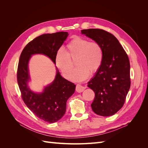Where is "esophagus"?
Here are the masks:
<instances>
[{"label": "esophagus", "instance_id": "obj_1", "mask_svg": "<svg viewBox=\"0 0 148 148\" xmlns=\"http://www.w3.org/2000/svg\"><path fill=\"white\" fill-rule=\"evenodd\" d=\"M85 88H86V87L83 86L81 84H77V86H76V91H77L78 92H82L84 90Z\"/></svg>", "mask_w": 148, "mask_h": 148}]
</instances>
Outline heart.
Segmentation results:
<instances>
[{"label": "heart", "mask_w": 148, "mask_h": 148, "mask_svg": "<svg viewBox=\"0 0 148 148\" xmlns=\"http://www.w3.org/2000/svg\"><path fill=\"white\" fill-rule=\"evenodd\" d=\"M104 52L101 44L96 41L89 42L87 39L76 37L66 46L65 52L58 51L56 55V64L64 77L76 82L86 79L89 75L96 73L101 68ZM76 60L78 66L71 74ZM71 75H70V74Z\"/></svg>", "instance_id": "1"}]
</instances>
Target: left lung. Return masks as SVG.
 Wrapping results in <instances>:
<instances>
[{"label":"left lung","instance_id":"left-lung-1","mask_svg":"<svg viewBox=\"0 0 148 148\" xmlns=\"http://www.w3.org/2000/svg\"><path fill=\"white\" fill-rule=\"evenodd\" d=\"M81 32L99 42L104 52L100 69L88 83V86L95 93L92 110L101 116L113 115L123 107L130 88L128 55L118 39L105 30L88 29Z\"/></svg>","mask_w":148,"mask_h":148}]
</instances>
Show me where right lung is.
<instances>
[{
    "label": "right lung",
    "mask_w": 148,
    "mask_h": 148,
    "mask_svg": "<svg viewBox=\"0 0 148 148\" xmlns=\"http://www.w3.org/2000/svg\"><path fill=\"white\" fill-rule=\"evenodd\" d=\"M68 36V33L62 31L44 34L34 38L21 52L18 65L17 82L22 99L36 117L51 123L57 122L64 115L67 100L74 93L76 85L62 78L57 70L55 79L42 92H34L28 86V62L32 55L41 53L56 64V53Z\"/></svg>",
    "instance_id": "1"
}]
</instances>
